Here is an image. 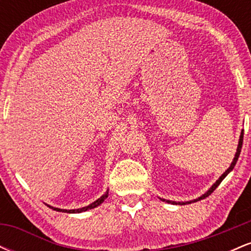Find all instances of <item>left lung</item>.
Returning <instances> with one entry per match:
<instances>
[{"label":"left lung","instance_id":"8db88e82","mask_svg":"<svg viewBox=\"0 0 251 251\" xmlns=\"http://www.w3.org/2000/svg\"><path fill=\"white\" fill-rule=\"evenodd\" d=\"M243 133H244V131L243 129H242V132H241V137H240V142H238V148H237V152H236V154H235V158H234V160H232V163H231V165H230V168L226 170V172H224L223 175L221 176L220 177V179H218L217 181H216V183L214 184V185L211 186V188H210V190L208 192H206V194H204L203 196H201L200 198H198V200H195V201H178V203H176V201H168V203H172V204H179V205H184V204H190V203H195V201H201V200H204V198H206L208 197V196H210L212 194V192L215 191L216 190V188H217L218 185H220L221 184V181L224 179V178L226 177L227 176V174H229L230 171H231L232 169L235 168V165H236V163H237V160H238V157H240V153H241V150H242V144H243ZM163 201H165V200H163Z\"/></svg>","mask_w":251,"mask_h":251}]
</instances>
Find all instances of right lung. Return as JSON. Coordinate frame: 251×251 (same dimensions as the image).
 <instances>
[{"instance_id":"right-lung-1","label":"right lung","mask_w":251,"mask_h":251,"mask_svg":"<svg viewBox=\"0 0 251 251\" xmlns=\"http://www.w3.org/2000/svg\"><path fill=\"white\" fill-rule=\"evenodd\" d=\"M107 196H108V191H106V194L102 196V197H100L99 200H97L96 201H94V203H92V204H89L88 206H85V208H81V209H76V210H62V209H57V208H53V206H50V208H51L53 210H56V211H62V212H70V214H75V212H82V211H87V210H89V209H93V208H97L98 205H100V204L102 203L103 201L106 200V198H107Z\"/></svg>"}]
</instances>
